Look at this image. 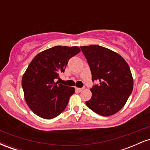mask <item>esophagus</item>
I'll use <instances>...</instances> for the list:
<instances>
[{"instance_id": "1", "label": "esophagus", "mask_w": 150, "mask_h": 150, "mask_svg": "<svg viewBox=\"0 0 150 150\" xmlns=\"http://www.w3.org/2000/svg\"><path fill=\"white\" fill-rule=\"evenodd\" d=\"M84 89V88H78V87H76V90L77 92H81V91H82Z\"/></svg>"}]
</instances>
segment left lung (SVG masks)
Here are the masks:
<instances>
[{"label":"left lung","mask_w":150,"mask_h":150,"mask_svg":"<svg viewBox=\"0 0 150 150\" xmlns=\"http://www.w3.org/2000/svg\"><path fill=\"white\" fill-rule=\"evenodd\" d=\"M90 68L92 81L99 84L90 89L92 98L86 105L94 112L109 116L119 111L133 88V79L126 61L111 50L98 45L80 46Z\"/></svg>","instance_id":"obj_1"}]
</instances>
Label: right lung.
Segmentation results:
<instances>
[{
  "instance_id": "right-lung-1",
  "label": "right lung",
  "mask_w": 150,
  "mask_h": 150,
  "mask_svg": "<svg viewBox=\"0 0 150 150\" xmlns=\"http://www.w3.org/2000/svg\"><path fill=\"white\" fill-rule=\"evenodd\" d=\"M80 52L77 46H56L38 53L22 78L26 103L41 118L51 119L66 108L75 88L58 84L70 58Z\"/></svg>"
}]
</instances>
